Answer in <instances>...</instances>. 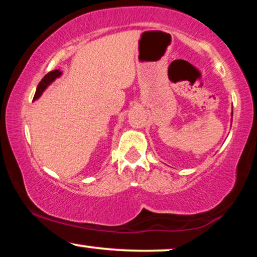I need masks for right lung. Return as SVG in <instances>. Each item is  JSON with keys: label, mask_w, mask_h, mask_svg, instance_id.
I'll return each mask as SVG.
<instances>
[{"label": "right lung", "mask_w": 257, "mask_h": 257, "mask_svg": "<svg viewBox=\"0 0 257 257\" xmlns=\"http://www.w3.org/2000/svg\"><path fill=\"white\" fill-rule=\"evenodd\" d=\"M60 75H61V72L59 71V70H53V71L47 73V75L44 76L42 79H41V82L37 85V89H36V93H35L34 100H36L37 98H40V95L43 93V90L46 89L47 85L51 83V82L54 81V79L57 78V77H59V76H60Z\"/></svg>", "instance_id": "obj_1"}]
</instances>
